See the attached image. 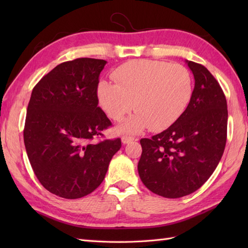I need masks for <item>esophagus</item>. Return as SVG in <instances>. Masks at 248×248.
<instances>
[{"label":"esophagus","instance_id":"obj_1","mask_svg":"<svg viewBox=\"0 0 248 248\" xmlns=\"http://www.w3.org/2000/svg\"><path fill=\"white\" fill-rule=\"evenodd\" d=\"M133 140H134V139L130 138V136H123V138H121V141H123V144H129Z\"/></svg>","mask_w":248,"mask_h":248}]
</instances>
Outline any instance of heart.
Masks as SVG:
<instances>
[{"mask_svg": "<svg viewBox=\"0 0 248 248\" xmlns=\"http://www.w3.org/2000/svg\"><path fill=\"white\" fill-rule=\"evenodd\" d=\"M113 78L116 84H98L97 97L103 112L115 121L131 112L134 103L138 113L120 125L123 132L168 128L182 115L193 93L192 76L186 68L164 62H130L116 69Z\"/></svg>", "mask_w": 248, "mask_h": 248, "instance_id": "b5f03b06", "label": "heart"}]
</instances>
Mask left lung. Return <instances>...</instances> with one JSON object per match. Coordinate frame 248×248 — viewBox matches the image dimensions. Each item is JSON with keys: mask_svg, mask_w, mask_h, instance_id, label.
Returning a JSON list of instances; mask_svg holds the SVG:
<instances>
[{"mask_svg": "<svg viewBox=\"0 0 248 248\" xmlns=\"http://www.w3.org/2000/svg\"><path fill=\"white\" fill-rule=\"evenodd\" d=\"M186 62L195 80L187 108L170 128L140 140V180L166 198L197 191L218 165L227 140V101L218 82L204 66Z\"/></svg>", "mask_w": 248, "mask_h": 248, "instance_id": "1", "label": "left lung"}]
</instances>
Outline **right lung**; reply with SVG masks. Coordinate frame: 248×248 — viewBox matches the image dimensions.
Listing matches in <instances>:
<instances>
[{
    "label": "right lung",
    "mask_w": 248,
    "mask_h": 248,
    "mask_svg": "<svg viewBox=\"0 0 248 248\" xmlns=\"http://www.w3.org/2000/svg\"><path fill=\"white\" fill-rule=\"evenodd\" d=\"M105 64L87 57L62 62L31 92L23 131L26 154L43 186L62 198L93 192L121 147L120 139L91 141L112 124L98 107Z\"/></svg>",
    "instance_id": "obj_1"
}]
</instances>
